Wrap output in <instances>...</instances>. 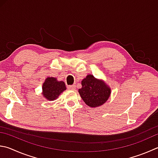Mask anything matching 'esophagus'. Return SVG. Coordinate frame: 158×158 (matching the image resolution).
<instances>
[{"instance_id":"34e87169","label":"esophagus","mask_w":158,"mask_h":158,"mask_svg":"<svg viewBox=\"0 0 158 158\" xmlns=\"http://www.w3.org/2000/svg\"><path fill=\"white\" fill-rule=\"evenodd\" d=\"M68 88L71 90H74L76 89V85H68Z\"/></svg>"}]
</instances>
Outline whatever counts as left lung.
<instances>
[{"label": "left lung", "mask_w": 158, "mask_h": 158, "mask_svg": "<svg viewBox=\"0 0 158 158\" xmlns=\"http://www.w3.org/2000/svg\"><path fill=\"white\" fill-rule=\"evenodd\" d=\"M81 88L79 93L83 101L88 106H101L108 101L111 94V89L102 79H98L93 74H88L81 81Z\"/></svg>", "instance_id": "1"}]
</instances>
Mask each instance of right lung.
Returning a JSON list of instances; mask_svg holds the SVG:
<instances>
[{
	"mask_svg": "<svg viewBox=\"0 0 158 158\" xmlns=\"http://www.w3.org/2000/svg\"><path fill=\"white\" fill-rule=\"evenodd\" d=\"M66 90L65 83L53 77H48L42 85V95L48 101H54Z\"/></svg>",
	"mask_w": 158,
	"mask_h": 158,
	"instance_id": "obj_1",
	"label": "right lung"
}]
</instances>
